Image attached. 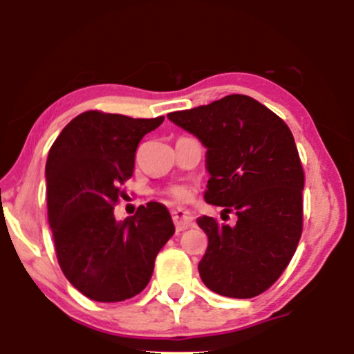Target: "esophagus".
Instances as JSON below:
<instances>
[{
	"label": "esophagus",
	"mask_w": 354,
	"mask_h": 354,
	"mask_svg": "<svg viewBox=\"0 0 354 354\" xmlns=\"http://www.w3.org/2000/svg\"><path fill=\"white\" fill-rule=\"evenodd\" d=\"M171 216L178 230H186L189 228V226H193V214H191L188 209L174 208L171 209Z\"/></svg>",
	"instance_id": "obj_1"
}]
</instances>
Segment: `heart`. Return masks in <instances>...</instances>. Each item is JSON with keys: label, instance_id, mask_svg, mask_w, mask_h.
I'll return each instance as SVG.
<instances>
[{"label": "heart", "instance_id": "1", "mask_svg": "<svg viewBox=\"0 0 354 354\" xmlns=\"http://www.w3.org/2000/svg\"><path fill=\"white\" fill-rule=\"evenodd\" d=\"M169 194H171L176 201H186L189 198V191L183 188V186H174V188L169 189Z\"/></svg>", "mask_w": 354, "mask_h": 354}]
</instances>
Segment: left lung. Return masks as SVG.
Masks as SVG:
<instances>
[{"mask_svg":"<svg viewBox=\"0 0 354 354\" xmlns=\"http://www.w3.org/2000/svg\"><path fill=\"white\" fill-rule=\"evenodd\" d=\"M168 120L206 148L205 201L238 216L234 226L196 219L208 236L198 265L203 283L228 298L258 296L286 270L301 238L304 174L290 128L245 95L169 113Z\"/></svg>","mask_w":354,"mask_h":354,"instance_id":"1","label":"left lung"}]
</instances>
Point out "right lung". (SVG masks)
Wrapping results in <instances>:
<instances>
[{"mask_svg":"<svg viewBox=\"0 0 354 354\" xmlns=\"http://www.w3.org/2000/svg\"><path fill=\"white\" fill-rule=\"evenodd\" d=\"M165 116L140 120L86 111L64 126L46 161L48 223L58 263L73 286L101 303L145 290L154 259L174 234L161 203L116 221L113 206L135 168L138 143Z\"/></svg>","mask_w":354,"mask_h":354,"instance_id":"obj_1","label":"right lung"}]
</instances>
